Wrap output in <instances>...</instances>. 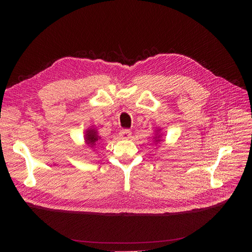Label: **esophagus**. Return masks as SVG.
<instances>
[{
  "mask_svg": "<svg viewBox=\"0 0 252 252\" xmlns=\"http://www.w3.org/2000/svg\"><path fill=\"white\" fill-rule=\"evenodd\" d=\"M120 136L123 140H128L131 138V131L129 129H122L120 131Z\"/></svg>",
  "mask_w": 252,
  "mask_h": 252,
  "instance_id": "1",
  "label": "esophagus"
}]
</instances>
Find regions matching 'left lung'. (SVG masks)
<instances>
[{
	"mask_svg": "<svg viewBox=\"0 0 252 252\" xmlns=\"http://www.w3.org/2000/svg\"><path fill=\"white\" fill-rule=\"evenodd\" d=\"M155 139H156V141H155V143H158V142H161L162 140H159V135L157 133V135L155 136Z\"/></svg>",
	"mask_w": 252,
	"mask_h": 252,
	"instance_id": "left-lung-1",
	"label": "left lung"
}]
</instances>
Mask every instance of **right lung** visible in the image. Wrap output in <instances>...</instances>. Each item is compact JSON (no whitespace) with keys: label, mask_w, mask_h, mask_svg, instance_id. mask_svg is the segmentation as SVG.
Returning a JSON list of instances; mask_svg holds the SVG:
<instances>
[{"label":"right lung","mask_w":252,"mask_h":252,"mask_svg":"<svg viewBox=\"0 0 252 252\" xmlns=\"http://www.w3.org/2000/svg\"><path fill=\"white\" fill-rule=\"evenodd\" d=\"M101 139V136L97 135V131L94 128H88L85 132V142L89 147H94L97 144V141Z\"/></svg>","instance_id":"add662e5"}]
</instances>
